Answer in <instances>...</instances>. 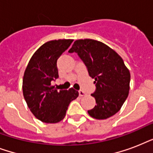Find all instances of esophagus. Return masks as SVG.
Wrapping results in <instances>:
<instances>
[{
    "label": "esophagus",
    "instance_id": "34e87169",
    "mask_svg": "<svg viewBox=\"0 0 153 153\" xmlns=\"http://www.w3.org/2000/svg\"><path fill=\"white\" fill-rule=\"evenodd\" d=\"M79 96H80V97H83V96L86 95V93H85L83 91H79Z\"/></svg>",
    "mask_w": 153,
    "mask_h": 153
}]
</instances>
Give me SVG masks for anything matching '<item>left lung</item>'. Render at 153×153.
Returning <instances> with one entry per match:
<instances>
[{"instance_id": "left-lung-1", "label": "left lung", "mask_w": 153, "mask_h": 153, "mask_svg": "<svg viewBox=\"0 0 153 153\" xmlns=\"http://www.w3.org/2000/svg\"><path fill=\"white\" fill-rule=\"evenodd\" d=\"M70 53L78 54L94 79L96 90L91 94L96 105L88 110L94 118H109L121 109L128 95L130 73L121 57L106 44L94 39H78Z\"/></svg>"}]
</instances>
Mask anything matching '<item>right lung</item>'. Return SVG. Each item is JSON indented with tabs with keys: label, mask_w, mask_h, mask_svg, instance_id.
<instances>
[{
	"label": "right lung",
	"mask_w": 153,
	"mask_h": 153,
	"mask_svg": "<svg viewBox=\"0 0 153 153\" xmlns=\"http://www.w3.org/2000/svg\"><path fill=\"white\" fill-rule=\"evenodd\" d=\"M73 39L51 40L31 58L23 78V94L33 115L45 123H57L66 115L68 105L79 96L73 88L57 91L51 81L58 79L57 59Z\"/></svg>",
	"instance_id": "1"
}]
</instances>
